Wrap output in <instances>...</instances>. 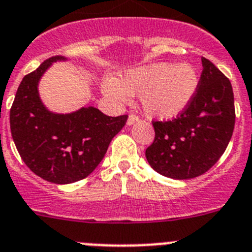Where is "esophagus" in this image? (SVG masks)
Wrapping results in <instances>:
<instances>
[{"label":"esophagus","mask_w":252,"mask_h":252,"mask_svg":"<svg viewBox=\"0 0 252 252\" xmlns=\"http://www.w3.org/2000/svg\"><path fill=\"white\" fill-rule=\"evenodd\" d=\"M140 120V117L137 115H135V113H131V115H128V120H127V125H132L135 124V122H137Z\"/></svg>","instance_id":"1"}]
</instances>
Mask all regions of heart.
<instances>
[{"label":"heart","mask_w":252,"mask_h":252,"mask_svg":"<svg viewBox=\"0 0 252 252\" xmlns=\"http://www.w3.org/2000/svg\"><path fill=\"white\" fill-rule=\"evenodd\" d=\"M198 84V73L190 64L155 63L128 70L121 82L113 77L106 78L102 90L117 103L139 92L140 104L146 115L171 119L186 110Z\"/></svg>","instance_id":"b5f03b06"}]
</instances>
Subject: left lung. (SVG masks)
I'll return each instance as SVG.
<instances>
[{"mask_svg": "<svg viewBox=\"0 0 252 252\" xmlns=\"http://www.w3.org/2000/svg\"><path fill=\"white\" fill-rule=\"evenodd\" d=\"M190 103L169 121H153L155 139L146 149L155 171L173 179L204 174L226 150L235 127V102L230 79L206 58Z\"/></svg>", "mask_w": 252, "mask_h": 252, "instance_id": "left-lung-1", "label": "left lung"}]
</instances>
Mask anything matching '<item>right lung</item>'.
<instances>
[{"label": "right lung", "instance_id": "add662e5", "mask_svg": "<svg viewBox=\"0 0 252 252\" xmlns=\"http://www.w3.org/2000/svg\"><path fill=\"white\" fill-rule=\"evenodd\" d=\"M63 59L49 58L26 74L10 110L11 135L21 159L32 173L55 184L88 177L127 121V115L110 117L95 107H83L68 115L46 110L37 83L53 62Z\"/></svg>", "mask_w": 252, "mask_h": 252}]
</instances>
